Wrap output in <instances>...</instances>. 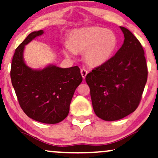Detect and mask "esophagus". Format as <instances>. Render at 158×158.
Returning <instances> with one entry per match:
<instances>
[{
  "label": "esophagus",
  "instance_id": "obj_1",
  "mask_svg": "<svg viewBox=\"0 0 158 158\" xmlns=\"http://www.w3.org/2000/svg\"><path fill=\"white\" fill-rule=\"evenodd\" d=\"M87 73H88V72H87V71L86 69H81V77H82L83 79H85L86 76H87Z\"/></svg>",
  "mask_w": 158,
  "mask_h": 158
}]
</instances>
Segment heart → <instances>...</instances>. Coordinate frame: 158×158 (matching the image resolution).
<instances>
[{
    "instance_id": "1",
    "label": "heart",
    "mask_w": 158,
    "mask_h": 158,
    "mask_svg": "<svg viewBox=\"0 0 158 158\" xmlns=\"http://www.w3.org/2000/svg\"><path fill=\"white\" fill-rule=\"evenodd\" d=\"M65 47L67 55L84 52L86 63L93 67L104 64L112 57L118 44L117 35L110 30L87 27L73 30Z\"/></svg>"
}]
</instances>
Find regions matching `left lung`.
<instances>
[{"mask_svg":"<svg viewBox=\"0 0 158 158\" xmlns=\"http://www.w3.org/2000/svg\"><path fill=\"white\" fill-rule=\"evenodd\" d=\"M125 40L114 56L86 76L93 107L106 121L123 119L133 113L147 81V65L141 43L129 30L121 27Z\"/></svg>","mask_w":158,"mask_h":158,"instance_id":"obj_1","label":"left lung"}]
</instances>
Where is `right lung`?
Instances as JSON below:
<instances>
[{"label": "right lung", "mask_w": 158, "mask_h": 158, "mask_svg": "<svg viewBox=\"0 0 158 158\" xmlns=\"http://www.w3.org/2000/svg\"><path fill=\"white\" fill-rule=\"evenodd\" d=\"M43 33L42 30L32 32L16 49L10 75L19 106L26 115L40 123L56 124L69 114L71 99L82 77L78 66L63 69L49 65L34 70L25 64V46Z\"/></svg>", "instance_id": "1"}]
</instances>
